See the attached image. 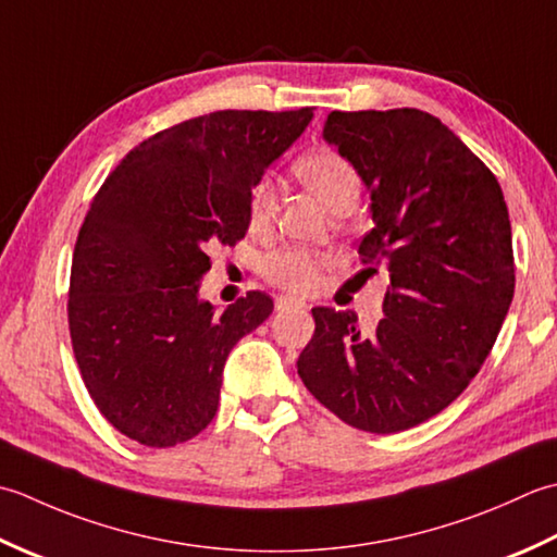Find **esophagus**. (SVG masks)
Here are the masks:
<instances>
[{"label":"esophagus","mask_w":557,"mask_h":557,"mask_svg":"<svg viewBox=\"0 0 557 557\" xmlns=\"http://www.w3.org/2000/svg\"><path fill=\"white\" fill-rule=\"evenodd\" d=\"M308 308L302 300H295V298H288V295H281V298H276V310H302Z\"/></svg>","instance_id":"1"}]
</instances>
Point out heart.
Instances as JSON below:
<instances>
[{"label": "heart", "mask_w": 557, "mask_h": 557, "mask_svg": "<svg viewBox=\"0 0 557 557\" xmlns=\"http://www.w3.org/2000/svg\"><path fill=\"white\" fill-rule=\"evenodd\" d=\"M293 173L314 191L332 213H350L362 191V180L346 156L332 149H317L293 163ZM278 189L269 175H259L247 191V223L252 231H267L276 219ZM326 264L322 252L308 247H286L269 255L264 276L274 286L290 293H310L320 283V271Z\"/></svg>", "instance_id": "heart-1"}]
</instances>
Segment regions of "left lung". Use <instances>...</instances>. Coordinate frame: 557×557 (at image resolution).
I'll return each instance as SVG.
<instances>
[{
  "mask_svg": "<svg viewBox=\"0 0 557 557\" xmlns=\"http://www.w3.org/2000/svg\"><path fill=\"white\" fill-rule=\"evenodd\" d=\"M324 139L370 189L374 228L360 262L389 267L384 320L314 308L298 374L344 423L389 435L425 423L469 387L515 295L509 213L447 124L416 108L334 110Z\"/></svg>",
  "mask_w": 557,
  "mask_h": 557,
  "instance_id": "1",
  "label": "left lung"
}]
</instances>
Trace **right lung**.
<instances>
[{
    "mask_svg": "<svg viewBox=\"0 0 557 557\" xmlns=\"http://www.w3.org/2000/svg\"><path fill=\"white\" fill-rule=\"evenodd\" d=\"M310 120L312 108L219 110L173 124L90 201L72 257V348L98 411L139 445L197 437L219 411L231 348L274 310L249 290L215 312L197 290L209 247L247 233L249 185Z\"/></svg>",
    "mask_w": 557,
    "mask_h": 557,
    "instance_id": "1",
    "label": "right lung"
}]
</instances>
